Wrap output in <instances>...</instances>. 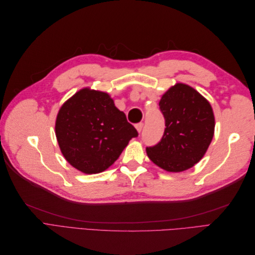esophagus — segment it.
Listing matches in <instances>:
<instances>
[{
  "label": "esophagus",
  "mask_w": 255,
  "mask_h": 255,
  "mask_svg": "<svg viewBox=\"0 0 255 255\" xmlns=\"http://www.w3.org/2000/svg\"><path fill=\"white\" fill-rule=\"evenodd\" d=\"M136 127V129L138 130V132H141V130H142V128H143V123L142 122H140V123H137V125L135 126Z\"/></svg>",
  "instance_id": "esophagus-1"
}]
</instances>
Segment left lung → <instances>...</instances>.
I'll return each instance as SVG.
<instances>
[{"instance_id": "8db88e82", "label": "left lung", "mask_w": 255, "mask_h": 255, "mask_svg": "<svg viewBox=\"0 0 255 255\" xmlns=\"http://www.w3.org/2000/svg\"><path fill=\"white\" fill-rule=\"evenodd\" d=\"M165 130L159 142L146 146L154 164L170 172L187 170L203 157L215 129L211 104L188 85L176 84L161 97Z\"/></svg>"}]
</instances>
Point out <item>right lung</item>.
I'll return each mask as SVG.
<instances>
[{"label":"right lung","instance_id":"1","mask_svg":"<svg viewBox=\"0 0 255 255\" xmlns=\"http://www.w3.org/2000/svg\"><path fill=\"white\" fill-rule=\"evenodd\" d=\"M59 148L68 163L84 173L112 166L136 128L106 92L84 88L60 107L55 123Z\"/></svg>","mask_w":255,"mask_h":255}]
</instances>
